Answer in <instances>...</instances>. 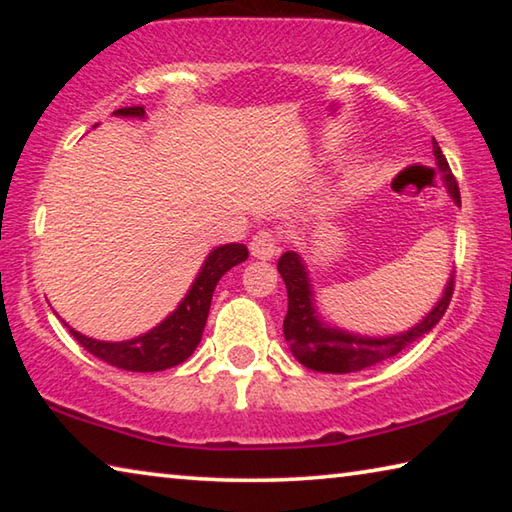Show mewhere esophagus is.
<instances>
[{"mask_svg": "<svg viewBox=\"0 0 512 512\" xmlns=\"http://www.w3.org/2000/svg\"><path fill=\"white\" fill-rule=\"evenodd\" d=\"M250 253L257 259H271L280 253V237L273 230H259L250 241Z\"/></svg>", "mask_w": 512, "mask_h": 512, "instance_id": "esophagus-1", "label": "esophagus"}]
</instances>
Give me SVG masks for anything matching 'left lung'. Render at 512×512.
Returning a JSON list of instances; mask_svg holds the SVG:
<instances>
[{
  "label": "left lung",
  "mask_w": 512,
  "mask_h": 512,
  "mask_svg": "<svg viewBox=\"0 0 512 512\" xmlns=\"http://www.w3.org/2000/svg\"><path fill=\"white\" fill-rule=\"evenodd\" d=\"M433 155H436V164L440 173H443L449 196L454 198L456 205H461V192H458L456 178L452 176V169H449L447 158L440 151L438 142H433ZM277 271H280L289 293V309L287 316H284V339H287L293 357L309 370L334 372V375H345V372H357L377 366V363L395 357V354H400L415 341H420L445 316L454 293L452 275L445 284L443 298L436 302V307L418 325H413L402 334L379 336V339H375V336L352 334L345 332V329L323 323V318L316 311L309 273L298 253H293V250L284 253L280 262H277Z\"/></svg>",
  "instance_id": "8db88e82"
}]
</instances>
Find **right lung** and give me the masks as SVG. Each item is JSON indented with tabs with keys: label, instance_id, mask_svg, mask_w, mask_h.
Masks as SVG:
<instances>
[{
	"label": "right lung",
	"instance_id": "right-lung-1",
	"mask_svg": "<svg viewBox=\"0 0 512 512\" xmlns=\"http://www.w3.org/2000/svg\"><path fill=\"white\" fill-rule=\"evenodd\" d=\"M115 115L144 119V106L119 108L115 110ZM246 259L248 248L244 244H225L214 248L212 253L207 255L201 273L196 275L192 289L187 291V296L180 302L178 309L173 311L171 316L164 318L158 327L137 336V339L119 343L97 341L76 332V329H72L67 323L65 325L69 327V334H72L85 350L115 368L131 372H158L173 368L192 357L196 345L201 343L216 282H219L232 266L246 262Z\"/></svg>",
	"mask_w": 512,
	"mask_h": 512
}]
</instances>
